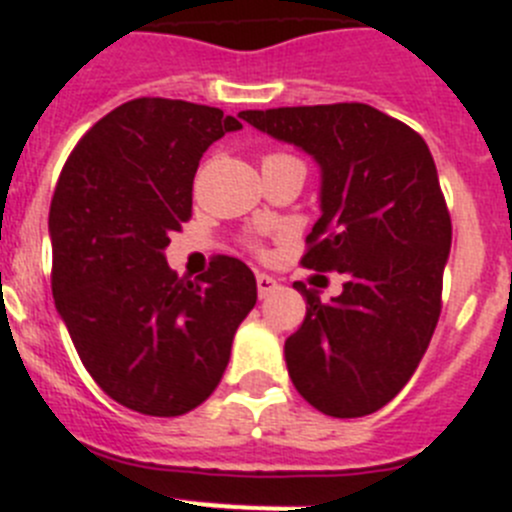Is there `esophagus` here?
I'll return each mask as SVG.
<instances>
[{"label": "esophagus", "instance_id": "34e87169", "mask_svg": "<svg viewBox=\"0 0 512 512\" xmlns=\"http://www.w3.org/2000/svg\"><path fill=\"white\" fill-rule=\"evenodd\" d=\"M275 290H278V280H275L273 275L257 273V293H260V298H267L270 293H275Z\"/></svg>", "mask_w": 512, "mask_h": 512}]
</instances>
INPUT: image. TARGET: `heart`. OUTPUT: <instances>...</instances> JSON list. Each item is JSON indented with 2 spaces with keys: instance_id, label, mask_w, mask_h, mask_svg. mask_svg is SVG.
<instances>
[{
  "instance_id": "obj_1",
  "label": "heart",
  "mask_w": 512,
  "mask_h": 512,
  "mask_svg": "<svg viewBox=\"0 0 512 512\" xmlns=\"http://www.w3.org/2000/svg\"><path fill=\"white\" fill-rule=\"evenodd\" d=\"M283 160H296V158H290V155H283V153H270V155H265L262 165H265V163H283Z\"/></svg>"
}]
</instances>
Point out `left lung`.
Wrapping results in <instances>:
<instances>
[{
    "instance_id": "8db88e82",
    "label": "left lung",
    "mask_w": 512,
    "mask_h": 512,
    "mask_svg": "<svg viewBox=\"0 0 512 512\" xmlns=\"http://www.w3.org/2000/svg\"><path fill=\"white\" fill-rule=\"evenodd\" d=\"M239 117L319 163L321 219L301 265L347 275L329 303L296 283L306 319L285 339L290 380L326 416H370L411 380L441 313L451 219L431 150L357 101Z\"/></svg>"
}]
</instances>
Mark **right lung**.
I'll use <instances>...</instances> for the list:
<instances>
[{
	"label": "right lung",
	"instance_id": "add662e5",
	"mask_svg": "<svg viewBox=\"0 0 512 512\" xmlns=\"http://www.w3.org/2000/svg\"><path fill=\"white\" fill-rule=\"evenodd\" d=\"M237 130L216 107L132 99L78 140L55 186V308L96 385L145 416H183L214 393L257 301L237 257L186 280L163 255L191 219L201 155Z\"/></svg>",
	"mask_w": 512,
	"mask_h": 512
}]
</instances>
